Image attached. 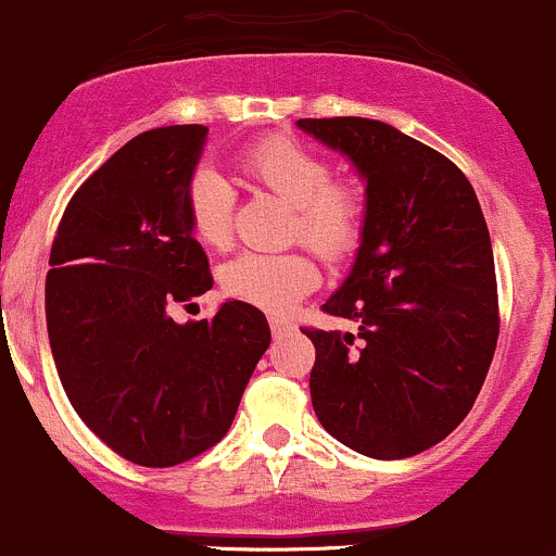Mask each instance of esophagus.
Instances as JSON below:
<instances>
[{
	"instance_id": "1",
	"label": "esophagus",
	"mask_w": 556,
	"mask_h": 556,
	"mask_svg": "<svg viewBox=\"0 0 556 556\" xmlns=\"http://www.w3.org/2000/svg\"><path fill=\"white\" fill-rule=\"evenodd\" d=\"M270 329H273V338H283V334L291 332V321H286V318L273 316V318H270Z\"/></svg>"
}]
</instances>
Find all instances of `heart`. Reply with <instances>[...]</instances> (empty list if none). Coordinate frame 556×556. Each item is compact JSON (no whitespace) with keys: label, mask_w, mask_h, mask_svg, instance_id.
<instances>
[{"label":"heart","mask_w":556,"mask_h":556,"mask_svg":"<svg viewBox=\"0 0 556 556\" xmlns=\"http://www.w3.org/2000/svg\"><path fill=\"white\" fill-rule=\"evenodd\" d=\"M240 167L254 184L291 207V235L311 245L321 260L340 262L359 249L365 194L354 184H334L332 167L316 151L291 137H270L249 148ZM186 205L200 243L211 249H227L232 243L235 191L224 175L211 167L197 169L189 180ZM316 283V265L302 251H245L222 267L227 294L267 313H286Z\"/></svg>","instance_id":"heart-1"}]
</instances>
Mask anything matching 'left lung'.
Returning <instances> with one entry per match:
<instances>
[{
	"mask_svg": "<svg viewBox=\"0 0 556 556\" xmlns=\"http://www.w3.org/2000/svg\"><path fill=\"white\" fill-rule=\"evenodd\" d=\"M365 180V232L324 302L356 334L302 329L316 345L311 400L343 446L405 459L470 414L497 345V280L481 205L463 169L383 121L300 118Z\"/></svg>",
	"mask_w": 556,
	"mask_h": 556,
	"instance_id": "obj_1",
	"label": "left lung"
}]
</instances>
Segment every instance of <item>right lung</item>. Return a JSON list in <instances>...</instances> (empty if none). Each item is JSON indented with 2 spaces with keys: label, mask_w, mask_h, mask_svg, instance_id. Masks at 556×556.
Returning a JSON list of instances; mask_svg holds the SVG:
<instances>
[{
  "label": "right lung",
  "mask_w": 556,
  "mask_h": 556,
  "mask_svg": "<svg viewBox=\"0 0 556 556\" xmlns=\"http://www.w3.org/2000/svg\"><path fill=\"white\" fill-rule=\"evenodd\" d=\"M205 142L200 124L137 135L75 191L51 249L46 321L64 392L99 441L142 467L216 446L270 345L249 302L169 316L213 286L186 205Z\"/></svg>",
  "instance_id": "add662e5"
}]
</instances>
